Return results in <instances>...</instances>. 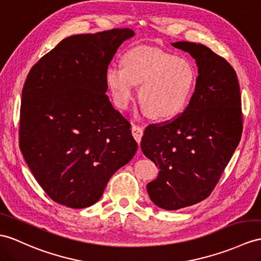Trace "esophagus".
I'll use <instances>...</instances> for the list:
<instances>
[{
    "instance_id": "obj_1",
    "label": "esophagus",
    "mask_w": 261,
    "mask_h": 261,
    "mask_svg": "<svg viewBox=\"0 0 261 261\" xmlns=\"http://www.w3.org/2000/svg\"><path fill=\"white\" fill-rule=\"evenodd\" d=\"M143 128L141 126H136L134 125L132 127V134L133 136H134V138L136 139V142L138 144H141V141H142V137H143Z\"/></svg>"
}]
</instances>
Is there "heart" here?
Masks as SVG:
<instances>
[{
  "label": "heart",
  "mask_w": 261,
  "mask_h": 261,
  "mask_svg": "<svg viewBox=\"0 0 261 261\" xmlns=\"http://www.w3.org/2000/svg\"><path fill=\"white\" fill-rule=\"evenodd\" d=\"M123 67L112 64L106 84L114 103L127 110L139 85L138 101L146 115L166 120L181 113L192 97L196 72L192 63L163 49L137 46L126 52Z\"/></svg>",
  "instance_id": "heart-1"
}]
</instances>
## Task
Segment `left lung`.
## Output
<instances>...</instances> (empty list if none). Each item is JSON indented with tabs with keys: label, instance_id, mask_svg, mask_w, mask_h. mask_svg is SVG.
Masks as SVG:
<instances>
[{
	"label": "left lung",
	"instance_id": "1",
	"mask_svg": "<svg viewBox=\"0 0 261 261\" xmlns=\"http://www.w3.org/2000/svg\"><path fill=\"white\" fill-rule=\"evenodd\" d=\"M171 45L196 60L195 92L180 115L146 127L141 147L160 168L147 184L150 200L176 211L206 199L236 150L243 133L241 97L232 66L211 48L190 42Z\"/></svg>",
	"mask_w": 261,
	"mask_h": 261
}]
</instances>
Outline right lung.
<instances>
[{"label": "right lung", "mask_w": 261, "mask_h": 261, "mask_svg": "<svg viewBox=\"0 0 261 261\" xmlns=\"http://www.w3.org/2000/svg\"><path fill=\"white\" fill-rule=\"evenodd\" d=\"M129 29L66 37L31 68L22 91L20 148L37 182L69 208L98 201L138 148L106 95V71Z\"/></svg>", "instance_id": "add662e5"}]
</instances>
